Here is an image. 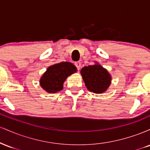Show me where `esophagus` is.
Listing matches in <instances>:
<instances>
[{
	"mask_svg": "<svg viewBox=\"0 0 150 150\" xmlns=\"http://www.w3.org/2000/svg\"><path fill=\"white\" fill-rule=\"evenodd\" d=\"M75 66L77 67V70H80V67H81V63L80 61H77V62H75Z\"/></svg>",
	"mask_w": 150,
	"mask_h": 150,
	"instance_id": "esophagus-1",
	"label": "esophagus"
}]
</instances>
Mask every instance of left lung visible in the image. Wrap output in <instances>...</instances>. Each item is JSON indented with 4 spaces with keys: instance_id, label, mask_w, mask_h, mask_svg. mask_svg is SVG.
<instances>
[{
    "instance_id": "1",
    "label": "left lung",
    "mask_w": 150,
    "mask_h": 150,
    "mask_svg": "<svg viewBox=\"0 0 150 150\" xmlns=\"http://www.w3.org/2000/svg\"><path fill=\"white\" fill-rule=\"evenodd\" d=\"M80 73L87 89L95 94L105 92L111 83V75L97 62L82 68Z\"/></svg>"
}]
</instances>
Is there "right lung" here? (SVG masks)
Wrapping results in <instances>:
<instances>
[{
  "instance_id": "obj_1",
  "label": "right lung",
  "mask_w": 150,
  "mask_h": 150,
  "mask_svg": "<svg viewBox=\"0 0 150 150\" xmlns=\"http://www.w3.org/2000/svg\"><path fill=\"white\" fill-rule=\"evenodd\" d=\"M77 68L70 62H61L49 66L41 77L40 86L48 93H56L63 88L67 77L76 73Z\"/></svg>"
}]
</instances>
